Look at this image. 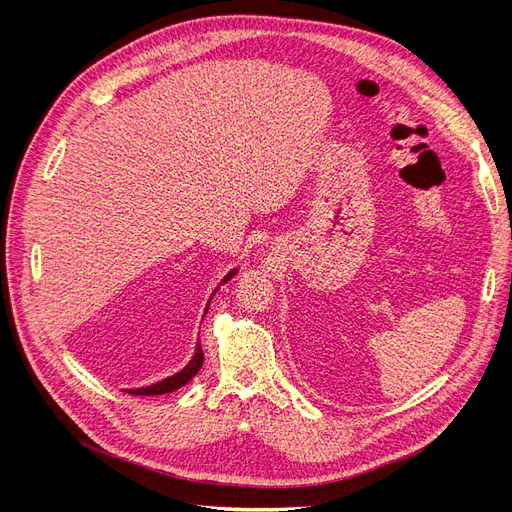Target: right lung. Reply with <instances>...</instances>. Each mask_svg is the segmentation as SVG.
<instances>
[{"label": "right lung", "instance_id": "add662e5", "mask_svg": "<svg viewBox=\"0 0 512 512\" xmlns=\"http://www.w3.org/2000/svg\"><path fill=\"white\" fill-rule=\"evenodd\" d=\"M236 274H238V267H234V270H230V272L224 276V280L220 282V286H222V284H226L228 280H232ZM220 286L211 292V297H209V301H207V305H205V313H203V317L207 315V309H209V303H211V299H213V294L220 290ZM201 365H203V351H201V344L197 342V346H195V355L191 357V361H188L180 371H176L174 375H170V378H164V380L157 382V384L143 386V388H128L126 392H128V394H137V396H157V394H168V392H174V390L182 388L184 384L191 382V380L195 378V375L199 373Z\"/></svg>", "mask_w": 512, "mask_h": 512}]
</instances>
